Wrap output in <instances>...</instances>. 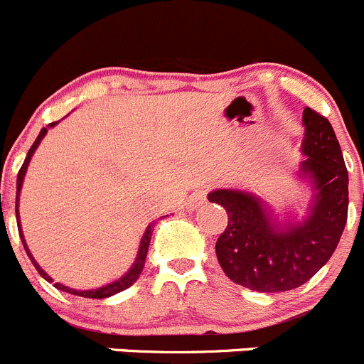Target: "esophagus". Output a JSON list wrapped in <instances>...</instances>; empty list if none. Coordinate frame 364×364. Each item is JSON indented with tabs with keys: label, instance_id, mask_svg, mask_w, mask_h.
I'll use <instances>...</instances> for the list:
<instances>
[{
	"label": "esophagus",
	"instance_id": "34e87169",
	"mask_svg": "<svg viewBox=\"0 0 364 364\" xmlns=\"http://www.w3.org/2000/svg\"><path fill=\"white\" fill-rule=\"evenodd\" d=\"M205 201H207V191L205 189L194 191L193 196L189 198V208H200Z\"/></svg>",
	"mask_w": 364,
	"mask_h": 364
}]
</instances>
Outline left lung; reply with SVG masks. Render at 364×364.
<instances>
[{
	"label": "left lung",
	"instance_id": "1",
	"mask_svg": "<svg viewBox=\"0 0 364 364\" xmlns=\"http://www.w3.org/2000/svg\"><path fill=\"white\" fill-rule=\"evenodd\" d=\"M301 177L313 183V200L301 219L278 221L262 198L218 189L208 201L225 207L228 226L215 242L225 274L257 292L301 287L327 264L343 233L348 212V173L340 143L326 117L306 107Z\"/></svg>",
	"mask_w": 364,
	"mask_h": 364
}]
</instances>
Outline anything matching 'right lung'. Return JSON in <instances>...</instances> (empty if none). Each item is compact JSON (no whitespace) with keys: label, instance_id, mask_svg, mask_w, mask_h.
Returning <instances> with one entry per match:
<instances>
[{"label":"right lung","instance_id":"add662e5","mask_svg":"<svg viewBox=\"0 0 364 364\" xmlns=\"http://www.w3.org/2000/svg\"><path fill=\"white\" fill-rule=\"evenodd\" d=\"M55 124H56V122H53V124H49V127H53V125H55ZM49 127H48V129H49ZM48 129H46V127L42 129V131H41V134H38V138L35 139V143H33V145H31V149L28 150V156H26V159H24L23 166H21V170H19V175H17V196H16V215H17V218H19V212H17V203H19V191H21V186H23L24 175H26L28 164H30V161H31V156H33V152H35V150H37L38 143L42 141V138H44V136H46V132H48ZM19 228H21V225H19ZM152 232H154V230H152V225H149V228H146L145 235H143V239H141V246H139L138 257H136V262H134V265H132V267H131V271H129L127 274L124 276V278L117 279V282L109 283V285H106V287H100V289H95V290H74V289H68V287L61 285V283H55V287H56V289H58V290H63V292L74 294V296L88 297V299H104V297L114 296V294H118V292H122V290L129 289V287H131L132 283H134L136 279L139 278V274H141L143 267H145V260H146V251H149V246H150V237H152ZM19 235H21V240H23V246H24V250H26L28 257H30L31 264L35 265V269H37V271H38V274H41L42 278L46 279V282H51V283H53V279L49 278L48 274H46V272H44V269H42L41 265H38L37 262H35V258L31 257L30 250H28L26 242H24V235H23V232H19Z\"/></svg>","mask_w":364,"mask_h":364}]
</instances>
